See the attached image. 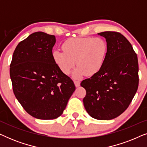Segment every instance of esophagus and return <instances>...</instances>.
Here are the masks:
<instances>
[{"mask_svg": "<svg viewBox=\"0 0 147 147\" xmlns=\"http://www.w3.org/2000/svg\"><path fill=\"white\" fill-rule=\"evenodd\" d=\"M74 84H75L76 87H79L80 86V82L78 81V80H74Z\"/></svg>", "mask_w": 147, "mask_h": 147, "instance_id": "obj_1", "label": "esophagus"}]
</instances>
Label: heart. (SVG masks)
<instances>
[{"label": "heart", "mask_w": 147, "mask_h": 147, "mask_svg": "<svg viewBox=\"0 0 147 147\" xmlns=\"http://www.w3.org/2000/svg\"><path fill=\"white\" fill-rule=\"evenodd\" d=\"M62 49L52 51L54 63L60 71L69 74L76 65L73 72L75 78L93 76L103 67L108 53V45L100 37L70 38L62 44Z\"/></svg>", "instance_id": "heart-1"}]
</instances>
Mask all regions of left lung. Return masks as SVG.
I'll return each instance as SVG.
<instances>
[{
    "label": "left lung",
    "instance_id": "obj_1",
    "mask_svg": "<svg viewBox=\"0 0 147 147\" xmlns=\"http://www.w3.org/2000/svg\"><path fill=\"white\" fill-rule=\"evenodd\" d=\"M106 39L108 53L97 74L81 82L86 90L84 108L91 117L109 120L123 113L138 86L137 55L130 42L118 32L98 33Z\"/></svg>",
    "mask_w": 147,
    "mask_h": 147
}]
</instances>
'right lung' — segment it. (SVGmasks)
<instances>
[{
    "label": "right lung",
    "instance_id": "obj_1",
    "mask_svg": "<svg viewBox=\"0 0 147 147\" xmlns=\"http://www.w3.org/2000/svg\"><path fill=\"white\" fill-rule=\"evenodd\" d=\"M55 37L35 32L20 42L13 53L10 76L13 92L30 115L52 120L63 114L76 90L71 78L52 58Z\"/></svg>",
    "mask_w": 147,
    "mask_h": 147
}]
</instances>
